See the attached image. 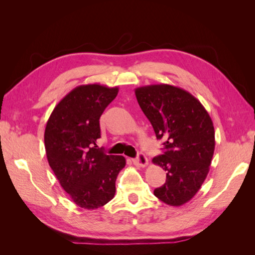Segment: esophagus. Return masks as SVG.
I'll return each mask as SVG.
<instances>
[{"label": "esophagus", "mask_w": 255, "mask_h": 255, "mask_svg": "<svg viewBox=\"0 0 255 255\" xmlns=\"http://www.w3.org/2000/svg\"><path fill=\"white\" fill-rule=\"evenodd\" d=\"M133 164L137 167H145L148 165V158L145 157L143 153L139 152L137 154V157L133 159Z\"/></svg>", "instance_id": "esophagus-1"}]
</instances>
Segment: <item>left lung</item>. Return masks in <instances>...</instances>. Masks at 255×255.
<instances>
[{
    "instance_id": "left-lung-1",
    "label": "left lung",
    "mask_w": 255,
    "mask_h": 255,
    "mask_svg": "<svg viewBox=\"0 0 255 255\" xmlns=\"http://www.w3.org/2000/svg\"><path fill=\"white\" fill-rule=\"evenodd\" d=\"M136 99L149 119L164 153L152 159L167 171L166 183L154 196L171 206L188 202L205 181L215 150V129L198 99L167 84L135 89Z\"/></svg>"
}]
</instances>
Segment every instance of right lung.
<instances>
[{
    "instance_id": "add662e5",
    "label": "right lung",
    "mask_w": 255,
    "mask_h": 255,
    "mask_svg": "<svg viewBox=\"0 0 255 255\" xmlns=\"http://www.w3.org/2000/svg\"><path fill=\"white\" fill-rule=\"evenodd\" d=\"M118 91L99 84L81 85L60 100L45 127L49 165L72 201L86 210L111 201L126 166L125 157L106 155L96 143L101 137L99 119Z\"/></svg>"
}]
</instances>
